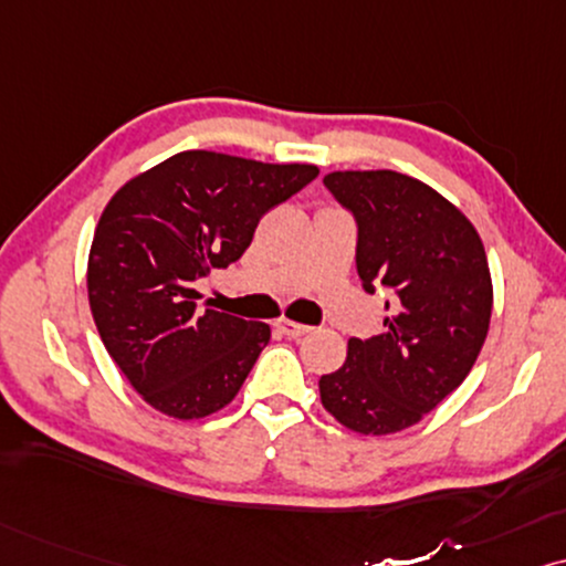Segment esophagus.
<instances>
[{
	"label": "esophagus",
	"instance_id": "34e87169",
	"mask_svg": "<svg viewBox=\"0 0 566 566\" xmlns=\"http://www.w3.org/2000/svg\"><path fill=\"white\" fill-rule=\"evenodd\" d=\"M274 326L282 331L284 336H292V338L311 334V326H305V323H295V321H290V318H279Z\"/></svg>",
	"mask_w": 566,
	"mask_h": 566
}]
</instances>
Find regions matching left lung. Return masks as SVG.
<instances>
[{"label":"left lung","mask_w":566,"mask_h":566,"mask_svg":"<svg viewBox=\"0 0 566 566\" xmlns=\"http://www.w3.org/2000/svg\"><path fill=\"white\" fill-rule=\"evenodd\" d=\"M323 184L357 222L361 287L390 290L386 331L349 338L346 361L318 380L321 403L359 434H394L465 380L492 318V274L461 209L396 170H336Z\"/></svg>","instance_id":"left-lung-1"}]
</instances>
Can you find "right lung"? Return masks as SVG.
Returning <instances> with one entry per match:
<instances>
[{
  "instance_id": "right-lung-1",
  "label": "right lung",
  "mask_w": 566,
  "mask_h": 566,
  "mask_svg": "<svg viewBox=\"0 0 566 566\" xmlns=\"http://www.w3.org/2000/svg\"><path fill=\"white\" fill-rule=\"evenodd\" d=\"M315 176V165L188 149L113 193L87 259L90 311L118 370L153 409L201 419L238 396L271 328L201 311L193 284L235 263L261 217Z\"/></svg>"
}]
</instances>
